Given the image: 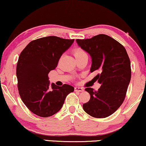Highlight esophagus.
Here are the masks:
<instances>
[{
	"label": "esophagus",
	"mask_w": 146,
	"mask_h": 146,
	"mask_svg": "<svg viewBox=\"0 0 146 146\" xmlns=\"http://www.w3.org/2000/svg\"><path fill=\"white\" fill-rule=\"evenodd\" d=\"M74 90H75V92H83V91H84V89H83V88H82V87H74Z\"/></svg>",
	"instance_id": "obj_1"
}]
</instances>
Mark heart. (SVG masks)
I'll list each match as a JSON object with an SVG mask.
<instances>
[{
    "label": "heart",
    "instance_id": "b5f03b06",
    "mask_svg": "<svg viewBox=\"0 0 146 146\" xmlns=\"http://www.w3.org/2000/svg\"><path fill=\"white\" fill-rule=\"evenodd\" d=\"M84 54H86V53H85V51L83 50L81 48H76L74 50V54L75 57L80 56V55H83Z\"/></svg>",
    "mask_w": 146,
    "mask_h": 146
}]
</instances>
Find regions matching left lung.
Returning <instances> with one entry per match:
<instances>
[{
  "label": "left lung",
  "mask_w": 146,
  "mask_h": 146,
  "mask_svg": "<svg viewBox=\"0 0 146 146\" xmlns=\"http://www.w3.org/2000/svg\"><path fill=\"white\" fill-rule=\"evenodd\" d=\"M78 45L92 57L90 72L101 86L98 91L85 89L90 100L84 111L96 118L109 117L121 105L131 81V61L125 48L110 36L100 34L91 39H76Z\"/></svg>",
  "instance_id": "left-lung-1"
}]
</instances>
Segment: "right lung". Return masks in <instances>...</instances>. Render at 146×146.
<instances>
[{
    "label": "right lung",
    "instance_id": "1",
    "mask_svg": "<svg viewBox=\"0 0 146 146\" xmlns=\"http://www.w3.org/2000/svg\"><path fill=\"white\" fill-rule=\"evenodd\" d=\"M74 39L48 36L31 42L20 53L16 67L18 88L27 107L42 117L57 113L74 88L64 84L50 85L48 73L54 70L63 53Z\"/></svg>",
    "mask_w": 146,
    "mask_h": 146
}]
</instances>
